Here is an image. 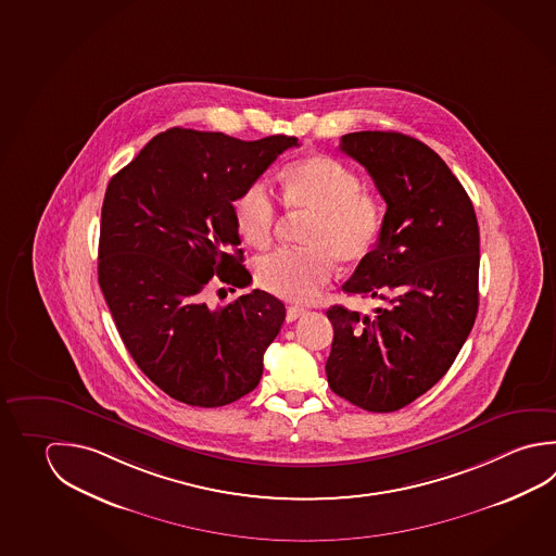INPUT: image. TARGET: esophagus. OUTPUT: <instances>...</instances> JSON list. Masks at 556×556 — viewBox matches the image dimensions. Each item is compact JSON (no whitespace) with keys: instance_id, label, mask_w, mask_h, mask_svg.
<instances>
[{"instance_id":"obj_1","label":"esophagus","mask_w":556,"mask_h":556,"mask_svg":"<svg viewBox=\"0 0 556 556\" xmlns=\"http://www.w3.org/2000/svg\"><path fill=\"white\" fill-rule=\"evenodd\" d=\"M303 314H305V309H303V307L290 305V307H288V312H286V321H288V324H292V321H295V319Z\"/></svg>"}]
</instances>
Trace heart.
Segmentation results:
<instances>
[{"mask_svg": "<svg viewBox=\"0 0 556 556\" xmlns=\"http://www.w3.org/2000/svg\"><path fill=\"white\" fill-rule=\"evenodd\" d=\"M283 205L312 222L303 229L305 249H278L254 264L258 286L288 302H312L331 282L334 263L351 268L370 254L382 229V205L364 190L358 174L333 156L293 162L282 174ZM237 229L247 244L266 249L280 213L264 178L249 184L232 203Z\"/></svg>", "mask_w": 556, "mask_h": 556, "instance_id": "obj_1", "label": "heart"}]
</instances>
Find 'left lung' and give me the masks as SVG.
<instances>
[{"mask_svg":"<svg viewBox=\"0 0 556 556\" xmlns=\"http://www.w3.org/2000/svg\"><path fill=\"white\" fill-rule=\"evenodd\" d=\"M341 151L363 164L388 205L376 247L343 292L386 305L372 315L329 307L325 372L334 394L388 414L431 390L472 331L480 231L463 184L424 142L358 131L341 137Z\"/></svg>","mask_w":556,"mask_h":556,"instance_id":"obj_1","label":"left lung"}]
</instances>
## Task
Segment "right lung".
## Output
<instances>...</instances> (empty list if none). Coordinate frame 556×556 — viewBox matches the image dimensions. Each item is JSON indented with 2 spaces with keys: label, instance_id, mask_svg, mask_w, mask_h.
<instances>
[{
  "label": "right lung",
  "instance_id": "1",
  "mask_svg": "<svg viewBox=\"0 0 556 556\" xmlns=\"http://www.w3.org/2000/svg\"><path fill=\"white\" fill-rule=\"evenodd\" d=\"M290 147L298 139L288 135L241 141L174 127L147 142L105 190L101 292L132 361L182 404H232L261 382L283 303L253 290L210 307L205 292L253 280L232 202Z\"/></svg>",
  "mask_w": 556,
  "mask_h": 556
}]
</instances>
